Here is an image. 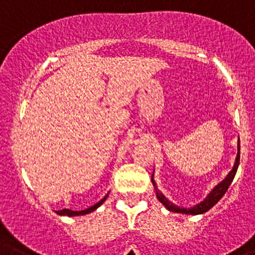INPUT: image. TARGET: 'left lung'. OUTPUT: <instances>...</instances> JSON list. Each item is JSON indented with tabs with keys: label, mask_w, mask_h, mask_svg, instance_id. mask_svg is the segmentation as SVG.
<instances>
[{
	"label": "left lung",
	"mask_w": 255,
	"mask_h": 255,
	"mask_svg": "<svg viewBox=\"0 0 255 255\" xmlns=\"http://www.w3.org/2000/svg\"><path fill=\"white\" fill-rule=\"evenodd\" d=\"M239 160H240V144L238 143V154H237V158H235V163H234V167H233V170L228 173L227 177H225L224 180L220 182V184H218L213 190H211L210 194H209L208 196H206L205 199L201 201V203L197 204V205H195V206H192V208H180V206H176L175 204H172L171 201H168V200L163 196L162 192H160V190L157 189V185L153 180V175H152L151 181H152V184H153L154 190H156L157 199H158V201H161V203L165 205V208L167 209V210L173 211V213L191 214V215H199V214L206 213V211L210 210V209L213 208L216 203H218L219 200L224 196L225 192L228 191L230 184H232L233 180H234L235 173H237V171H238V167H239Z\"/></svg>",
	"instance_id": "left-lung-1"
}]
</instances>
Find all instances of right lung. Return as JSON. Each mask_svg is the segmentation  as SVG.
I'll return each instance as SVG.
<instances>
[{
  "instance_id": "right-lung-1",
  "label": "right lung",
  "mask_w": 255,
  "mask_h": 255,
  "mask_svg": "<svg viewBox=\"0 0 255 255\" xmlns=\"http://www.w3.org/2000/svg\"><path fill=\"white\" fill-rule=\"evenodd\" d=\"M108 197V194L106 195V196L103 197V199L99 201V203H97L95 205L90 206V208L85 209V210H80V211H74V210H70V209H63V210H59L56 211V214H59V215H66V216H79V215H85V214H89L92 213V211L97 210V209L99 208V206L102 205V204L106 201V199Z\"/></svg>"
}]
</instances>
